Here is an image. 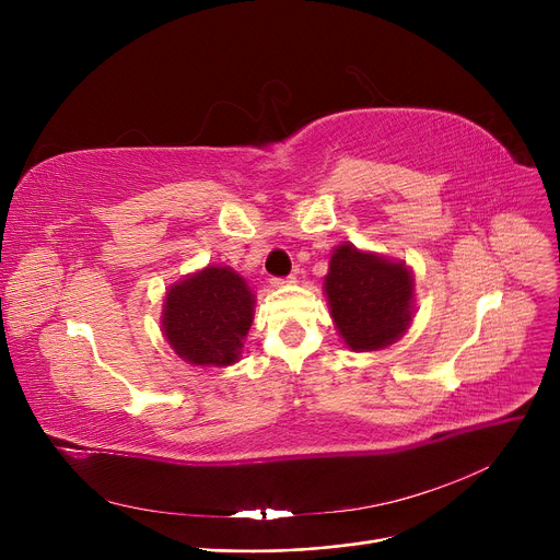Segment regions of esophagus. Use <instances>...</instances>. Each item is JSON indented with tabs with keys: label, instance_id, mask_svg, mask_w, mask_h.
<instances>
[{
	"label": "esophagus",
	"instance_id": "obj_1",
	"mask_svg": "<svg viewBox=\"0 0 560 560\" xmlns=\"http://www.w3.org/2000/svg\"><path fill=\"white\" fill-rule=\"evenodd\" d=\"M295 279H298V277H292V275H290V277H285V279H272V285H275V288L290 285V283H295Z\"/></svg>",
	"mask_w": 560,
	"mask_h": 560
}]
</instances>
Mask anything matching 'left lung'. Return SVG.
<instances>
[{
  "label": "left lung",
  "mask_w": 560,
  "mask_h": 560,
  "mask_svg": "<svg viewBox=\"0 0 560 560\" xmlns=\"http://www.w3.org/2000/svg\"><path fill=\"white\" fill-rule=\"evenodd\" d=\"M416 279L404 260L351 243L334 247L325 298L338 336L351 351H378L397 342L416 315Z\"/></svg>",
  "instance_id": "1"
}]
</instances>
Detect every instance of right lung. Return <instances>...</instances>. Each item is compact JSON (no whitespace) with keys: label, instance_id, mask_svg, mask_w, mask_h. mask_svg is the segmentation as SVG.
Instances as JSON below:
<instances>
[{"label":"right lung","instance_id":"1","mask_svg":"<svg viewBox=\"0 0 560 560\" xmlns=\"http://www.w3.org/2000/svg\"><path fill=\"white\" fill-rule=\"evenodd\" d=\"M256 295L229 265H206L167 288L161 329L174 354L190 365L226 368L241 361Z\"/></svg>","mask_w":560,"mask_h":560}]
</instances>
